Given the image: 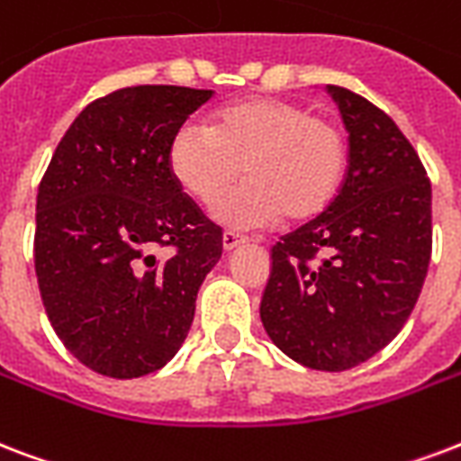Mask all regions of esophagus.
Returning a JSON list of instances; mask_svg holds the SVG:
<instances>
[{
    "instance_id": "34e87169",
    "label": "esophagus",
    "mask_w": 461,
    "mask_h": 461,
    "mask_svg": "<svg viewBox=\"0 0 461 461\" xmlns=\"http://www.w3.org/2000/svg\"><path fill=\"white\" fill-rule=\"evenodd\" d=\"M246 241H249V239H246L244 234H239V231L227 230V231H224V234H222V246H224V251H234V249H237V246L246 244Z\"/></svg>"
}]
</instances>
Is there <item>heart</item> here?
Wrapping results in <instances>:
<instances>
[{"instance_id": "b5f03b06", "label": "heart", "mask_w": 461, "mask_h": 461, "mask_svg": "<svg viewBox=\"0 0 461 461\" xmlns=\"http://www.w3.org/2000/svg\"><path fill=\"white\" fill-rule=\"evenodd\" d=\"M176 181L200 203L237 181L212 215L231 227H261L285 215L304 222L321 215L346 174V140L331 121L280 98H249L217 111L212 125L184 122L168 145Z\"/></svg>"}]
</instances>
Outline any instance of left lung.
I'll return each instance as SVG.
<instances>
[{"label": "left lung", "mask_w": 461, "mask_h": 461, "mask_svg": "<svg viewBox=\"0 0 461 461\" xmlns=\"http://www.w3.org/2000/svg\"><path fill=\"white\" fill-rule=\"evenodd\" d=\"M348 130V171L324 212L270 251L261 321L294 363L340 372L402 331L426 280L430 181L396 122L329 84Z\"/></svg>", "instance_id": "1"}]
</instances>
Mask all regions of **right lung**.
Returning a JSON list of instances; mask_svg holds the SVG:
<instances>
[{"label":"right lung","mask_w":461,"mask_h":461,"mask_svg":"<svg viewBox=\"0 0 461 461\" xmlns=\"http://www.w3.org/2000/svg\"><path fill=\"white\" fill-rule=\"evenodd\" d=\"M210 89L130 86L84 108L35 200V276L45 314L89 370L132 379L184 346L222 230L171 174L176 130ZM174 245L159 262L153 251Z\"/></svg>","instance_id":"add662e5"}]
</instances>
